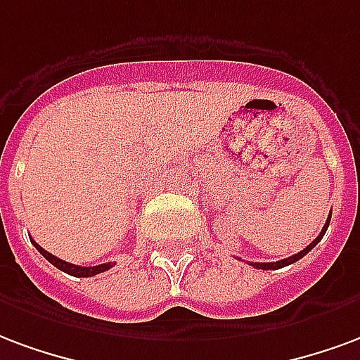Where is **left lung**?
I'll use <instances>...</instances> for the list:
<instances>
[{"label": "left lung", "instance_id": "left-lung-1", "mask_svg": "<svg viewBox=\"0 0 360 360\" xmlns=\"http://www.w3.org/2000/svg\"><path fill=\"white\" fill-rule=\"evenodd\" d=\"M328 224H330V217H328L326 224H324V228H322V232H320V234L316 236V238H314V240L311 241V243H309L305 249H303V251H299V253H295V255L288 257V259H282V261H276V263H249V264H251V266H255V269H261V270H276V269H282V266H288V264H291V263H295V261H299L301 257H305L307 253H309V251H311V249H313L320 240H322V236L326 234Z\"/></svg>", "mask_w": 360, "mask_h": 360}]
</instances>
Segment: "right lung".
I'll return each instance as SVG.
<instances>
[{
  "instance_id": "right-lung-1",
  "label": "right lung",
  "mask_w": 360,
  "mask_h": 360,
  "mask_svg": "<svg viewBox=\"0 0 360 360\" xmlns=\"http://www.w3.org/2000/svg\"><path fill=\"white\" fill-rule=\"evenodd\" d=\"M34 243V248L40 251L41 255L46 257L49 263L53 264V266H57L59 270H63V272H67V274H70V276H76V278H88V276H96V274H101V272H105V270H109L115 263H103V264H97V266H78V264H72V263H67V261H63V259H59V257L51 255L49 251H46L44 248H40L38 243L34 240H30Z\"/></svg>"
}]
</instances>
